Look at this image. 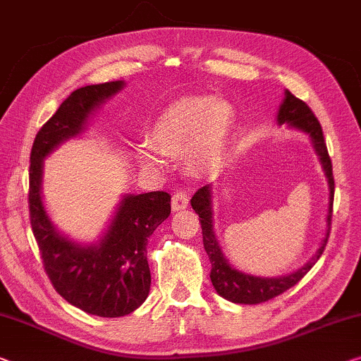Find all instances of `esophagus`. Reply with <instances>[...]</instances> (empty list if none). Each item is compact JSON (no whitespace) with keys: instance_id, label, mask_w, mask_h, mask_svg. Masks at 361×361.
Segmentation results:
<instances>
[{"instance_id":"obj_1","label":"esophagus","mask_w":361,"mask_h":361,"mask_svg":"<svg viewBox=\"0 0 361 361\" xmlns=\"http://www.w3.org/2000/svg\"><path fill=\"white\" fill-rule=\"evenodd\" d=\"M171 207L173 212H179V209H185L188 207V195L184 190L174 192L173 200H171Z\"/></svg>"}]
</instances>
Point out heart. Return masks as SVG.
Instances as JSON below:
<instances>
[{
	"label": "heart",
	"mask_w": 361,
	"mask_h": 361,
	"mask_svg": "<svg viewBox=\"0 0 361 361\" xmlns=\"http://www.w3.org/2000/svg\"><path fill=\"white\" fill-rule=\"evenodd\" d=\"M232 119L231 104L226 99L209 97H188L164 111L152 130V145L161 152H182L187 149V161L192 169H212L223 153ZM143 164L158 163L152 149H137Z\"/></svg>",
	"instance_id": "heart-1"
}]
</instances>
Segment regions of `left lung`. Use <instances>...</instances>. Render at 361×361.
Listing matches in <instances>:
<instances>
[{
  "label": "left lung",
  "instance_id": "obj_1",
  "mask_svg": "<svg viewBox=\"0 0 361 361\" xmlns=\"http://www.w3.org/2000/svg\"><path fill=\"white\" fill-rule=\"evenodd\" d=\"M277 124H289L293 129L302 130L312 138L313 147L318 153L323 164V169L328 177L329 184V207H328V231L319 250L316 252L314 257L310 259L307 264H303L295 273H290L281 277H258L252 274H245L242 271L227 263L223 252L216 240L213 232V190L212 185H204L198 188L195 195L192 197L190 203L195 213L200 216V224H202L203 234V247L208 253L209 262H212V282L216 292L226 300L234 303H245V305H257L262 302H268L271 298L281 295L282 292L290 289L297 284L302 277L313 268V264L318 262L321 255L324 252L326 243H328L329 229H331V218H332V202H334V176H332V163L326 147L323 129H321L319 121L316 119L313 111L302 99L293 97L289 90H286V97L282 99L279 113H277Z\"/></svg>",
  "mask_w": 361,
  "mask_h": 361
}]
</instances>
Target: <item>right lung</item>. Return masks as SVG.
<instances>
[{"instance_id":"1","label":"right lung","mask_w":361,"mask_h":361,"mask_svg":"<svg viewBox=\"0 0 361 361\" xmlns=\"http://www.w3.org/2000/svg\"><path fill=\"white\" fill-rule=\"evenodd\" d=\"M124 82L77 88L35 137L30 152L29 212L43 266L56 292L82 312L119 318L147 300L152 274L148 237L171 214L168 192L126 195L99 243L80 245L54 229L42 200L43 159L61 143L82 134L90 114L123 90Z\"/></svg>"}]
</instances>
